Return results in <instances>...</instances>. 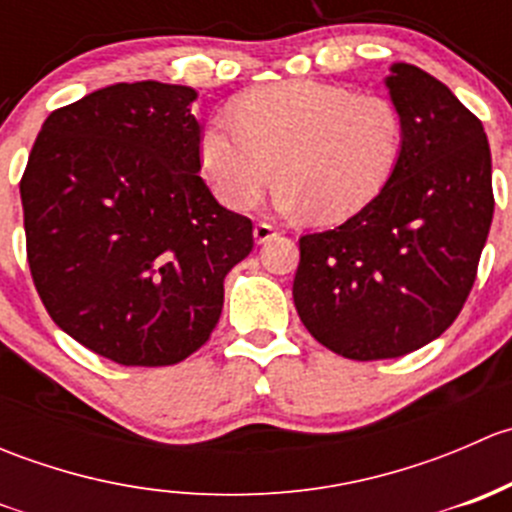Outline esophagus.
Instances as JSON below:
<instances>
[{"label":"esophagus","mask_w":512,"mask_h":512,"mask_svg":"<svg viewBox=\"0 0 512 512\" xmlns=\"http://www.w3.org/2000/svg\"><path fill=\"white\" fill-rule=\"evenodd\" d=\"M277 232H280V230H277V225L265 223V220H262V223L255 225V240L257 242H267V240H272Z\"/></svg>","instance_id":"esophagus-1"}]
</instances>
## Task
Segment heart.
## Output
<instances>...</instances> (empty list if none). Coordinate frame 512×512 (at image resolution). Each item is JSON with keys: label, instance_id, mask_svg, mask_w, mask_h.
<instances>
[{"label": "heart", "instance_id": "obj_1", "mask_svg": "<svg viewBox=\"0 0 512 512\" xmlns=\"http://www.w3.org/2000/svg\"><path fill=\"white\" fill-rule=\"evenodd\" d=\"M200 133V160L225 205L245 210L277 173V205L344 220L379 195L399 163L394 101L322 81L262 86Z\"/></svg>", "mask_w": 512, "mask_h": 512}]
</instances>
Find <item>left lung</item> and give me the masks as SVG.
I'll return each instance as SVG.
<instances>
[{
  "mask_svg": "<svg viewBox=\"0 0 512 512\" xmlns=\"http://www.w3.org/2000/svg\"><path fill=\"white\" fill-rule=\"evenodd\" d=\"M404 118L381 193L334 230L299 237L292 297L307 332L354 361L396 359L461 314L493 223L483 123L411 64L386 79Z\"/></svg>",
  "mask_w": 512,
  "mask_h": 512,
  "instance_id": "left-lung-1",
  "label": "left lung"
}]
</instances>
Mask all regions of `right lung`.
Wrapping results in <instances>:
<instances>
[{"mask_svg":"<svg viewBox=\"0 0 512 512\" xmlns=\"http://www.w3.org/2000/svg\"><path fill=\"white\" fill-rule=\"evenodd\" d=\"M188 86L113 84L56 108L19 180L32 280L56 327L123 366L198 352L252 220L200 178Z\"/></svg>","mask_w":512,"mask_h":512,"instance_id":"add662e5","label":"right lung"}]
</instances>
